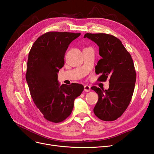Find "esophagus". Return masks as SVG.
<instances>
[{
	"instance_id": "1",
	"label": "esophagus",
	"mask_w": 154,
	"mask_h": 154,
	"mask_svg": "<svg viewBox=\"0 0 154 154\" xmlns=\"http://www.w3.org/2000/svg\"><path fill=\"white\" fill-rule=\"evenodd\" d=\"M91 91V87L88 85L84 86V91L85 92H89Z\"/></svg>"
}]
</instances>
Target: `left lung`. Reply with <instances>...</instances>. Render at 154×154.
<instances>
[{"label": "left lung", "instance_id": "8db88e82", "mask_svg": "<svg viewBox=\"0 0 154 154\" xmlns=\"http://www.w3.org/2000/svg\"><path fill=\"white\" fill-rule=\"evenodd\" d=\"M84 38L92 40L99 46L101 57L95 67L100 74L99 82L109 79V89L93 86L98 101L94 113L99 119L112 122L117 119L127 109L131 101L136 80V72L131 55L119 39L105 33H86Z\"/></svg>", "mask_w": 154, "mask_h": 154}]
</instances>
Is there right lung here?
I'll return each mask as SVG.
<instances>
[{
	"label": "right lung",
	"mask_w": 154,
	"mask_h": 154,
	"mask_svg": "<svg viewBox=\"0 0 154 154\" xmlns=\"http://www.w3.org/2000/svg\"><path fill=\"white\" fill-rule=\"evenodd\" d=\"M81 33L50 31L39 36L32 45L26 78L31 96L45 119L60 123L71 115L74 101L83 91L78 83L60 85L58 72L64 65L65 53Z\"/></svg>",
	"instance_id": "right-lung-1"
}]
</instances>
